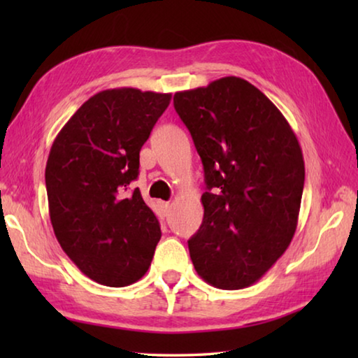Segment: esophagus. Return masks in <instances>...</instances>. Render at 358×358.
<instances>
[{
    "label": "esophagus",
    "mask_w": 358,
    "mask_h": 358,
    "mask_svg": "<svg viewBox=\"0 0 358 358\" xmlns=\"http://www.w3.org/2000/svg\"><path fill=\"white\" fill-rule=\"evenodd\" d=\"M159 207L162 208V211H164V213H169V210H171L172 205L169 203V202H159Z\"/></svg>",
    "instance_id": "34e87169"
}]
</instances>
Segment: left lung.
Here are the masks:
<instances>
[{
    "label": "left lung",
    "instance_id": "1",
    "mask_svg": "<svg viewBox=\"0 0 358 358\" xmlns=\"http://www.w3.org/2000/svg\"><path fill=\"white\" fill-rule=\"evenodd\" d=\"M201 156L203 221L187 240L197 275L217 289L251 286L292 240L305 162L284 115L240 77L173 96Z\"/></svg>",
    "mask_w": 358,
    "mask_h": 358
}]
</instances>
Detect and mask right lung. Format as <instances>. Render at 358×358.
<instances>
[{
    "mask_svg": "<svg viewBox=\"0 0 358 358\" xmlns=\"http://www.w3.org/2000/svg\"><path fill=\"white\" fill-rule=\"evenodd\" d=\"M171 94L113 88L94 94L59 131L45 166L58 243L93 281L123 287L147 273L159 221L129 185L138 153Z\"/></svg>",
    "mask_w": 358,
    "mask_h": 358,
    "instance_id": "1",
    "label": "right lung"
}]
</instances>
